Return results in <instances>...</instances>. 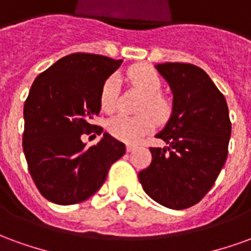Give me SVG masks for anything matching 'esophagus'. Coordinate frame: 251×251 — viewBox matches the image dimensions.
<instances>
[{"instance_id":"obj_1","label":"esophagus","mask_w":251,"mask_h":251,"mask_svg":"<svg viewBox=\"0 0 251 251\" xmlns=\"http://www.w3.org/2000/svg\"><path fill=\"white\" fill-rule=\"evenodd\" d=\"M134 148H136V145H133V144H127V145H126V151H127V152H133V151H134Z\"/></svg>"}]
</instances>
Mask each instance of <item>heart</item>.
<instances>
[{"label":"heart","mask_w":251,"mask_h":251,"mask_svg":"<svg viewBox=\"0 0 251 251\" xmlns=\"http://www.w3.org/2000/svg\"><path fill=\"white\" fill-rule=\"evenodd\" d=\"M129 77L144 95L145 100L140 106V115L118 114L110 118L107 124L109 131L121 141L137 142L141 137L152 130L154 120L164 122L169 117L171 106L168 100L163 98L161 80L157 72L149 66H136L129 70ZM118 77L113 75L104 80L100 88V107L106 113L114 111L118 103Z\"/></svg>","instance_id":"1"}]
</instances>
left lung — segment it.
I'll return each mask as SVG.
<instances>
[{"instance_id":"left-lung-1","label":"left lung","mask_w":251,"mask_h":251,"mask_svg":"<svg viewBox=\"0 0 251 251\" xmlns=\"http://www.w3.org/2000/svg\"><path fill=\"white\" fill-rule=\"evenodd\" d=\"M154 67L171 87L172 113L156 134L167 147L151 148L152 163L138 179L154 201L183 210L203 199L221 174L231 122L223 94L201 68L185 63Z\"/></svg>"}]
</instances>
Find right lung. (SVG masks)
Instances as JSON below:
<instances>
[{
	"label": "right lung",
	"mask_w": 251,
	"mask_h": 251,
	"mask_svg": "<svg viewBox=\"0 0 251 251\" xmlns=\"http://www.w3.org/2000/svg\"><path fill=\"white\" fill-rule=\"evenodd\" d=\"M122 60L72 53L36 77L24 104L23 149L40 194L52 203L70 205L88 199L107 177L111 164L126 152L109 133L86 148L83 133L100 111V88ZM102 133V130H99Z\"/></svg>",
	"instance_id": "obj_1"
}]
</instances>
